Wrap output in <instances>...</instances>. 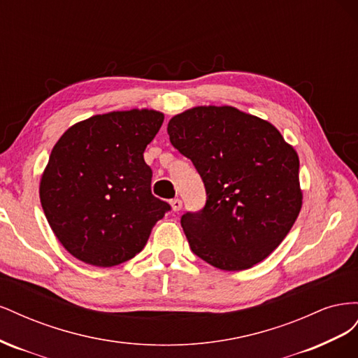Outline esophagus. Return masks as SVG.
Instances as JSON below:
<instances>
[{"instance_id": "1", "label": "esophagus", "mask_w": 358, "mask_h": 358, "mask_svg": "<svg viewBox=\"0 0 358 358\" xmlns=\"http://www.w3.org/2000/svg\"><path fill=\"white\" fill-rule=\"evenodd\" d=\"M170 206L173 212H179L182 209V200L180 199H173L170 200Z\"/></svg>"}]
</instances>
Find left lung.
Returning a JSON list of instances; mask_svg holds the SVG:
<instances>
[{
  "label": "left lung",
  "instance_id": "8db88e82",
  "mask_svg": "<svg viewBox=\"0 0 358 358\" xmlns=\"http://www.w3.org/2000/svg\"><path fill=\"white\" fill-rule=\"evenodd\" d=\"M167 133L208 194L203 210L180 218L192 252L229 272L263 262L301 209L296 149L275 125L233 106L192 107L170 119Z\"/></svg>",
  "mask_w": 358,
  "mask_h": 358
}]
</instances>
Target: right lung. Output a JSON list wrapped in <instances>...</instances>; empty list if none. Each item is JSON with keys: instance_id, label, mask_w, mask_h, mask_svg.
<instances>
[{"instance_id": "add662e5", "label": "right lung", "mask_w": 358, "mask_h": 358, "mask_svg": "<svg viewBox=\"0 0 358 358\" xmlns=\"http://www.w3.org/2000/svg\"><path fill=\"white\" fill-rule=\"evenodd\" d=\"M164 121L154 109L116 110L71 125L53 146L40 201L57 239L80 262L112 267L145 248L170 206L152 196L143 152Z\"/></svg>"}]
</instances>
